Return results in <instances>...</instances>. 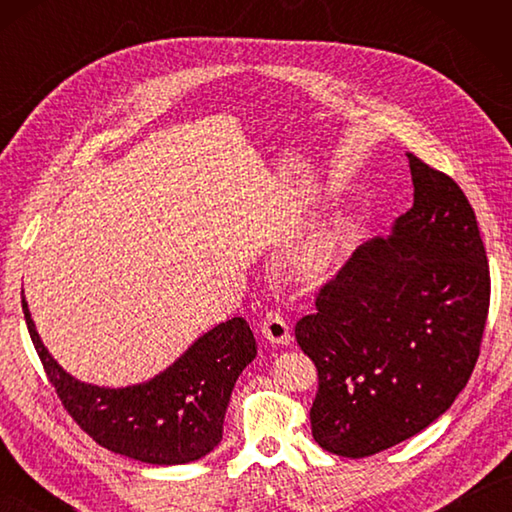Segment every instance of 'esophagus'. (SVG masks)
<instances>
[{"label": "esophagus", "instance_id": "esophagus-1", "mask_svg": "<svg viewBox=\"0 0 512 512\" xmlns=\"http://www.w3.org/2000/svg\"><path fill=\"white\" fill-rule=\"evenodd\" d=\"M262 334L270 343L288 345L290 343V328H288V321L284 319V314H281L279 310L266 312V317L262 319Z\"/></svg>", "mask_w": 512, "mask_h": 512}]
</instances>
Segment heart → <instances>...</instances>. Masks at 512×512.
I'll return each instance as SVG.
<instances>
[{
  "label": "heart",
  "instance_id": "b5f03b06",
  "mask_svg": "<svg viewBox=\"0 0 512 512\" xmlns=\"http://www.w3.org/2000/svg\"><path fill=\"white\" fill-rule=\"evenodd\" d=\"M321 264H323V257H321V255H312V257L308 259L306 268H308V270H319Z\"/></svg>",
  "mask_w": 512,
  "mask_h": 512
}]
</instances>
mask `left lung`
<instances>
[{"instance_id": "8db88e82", "label": "left lung", "mask_w": 512, "mask_h": 512, "mask_svg": "<svg viewBox=\"0 0 512 512\" xmlns=\"http://www.w3.org/2000/svg\"><path fill=\"white\" fill-rule=\"evenodd\" d=\"M413 206L319 288L295 339L319 374L314 442L367 458L447 411L480 356L491 273L458 182L407 154Z\"/></svg>"}]
</instances>
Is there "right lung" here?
I'll use <instances>...</instances> for the list:
<instances>
[{
	"instance_id": "1",
	"label": "right lung",
	"mask_w": 512,
	"mask_h": 512,
	"mask_svg": "<svg viewBox=\"0 0 512 512\" xmlns=\"http://www.w3.org/2000/svg\"><path fill=\"white\" fill-rule=\"evenodd\" d=\"M32 345L63 409L88 436L114 453L147 464H187L222 440L224 413L237 376L257 356L242 317L220 323L149 383L107 389L65 374L43 347L21 292Z\"/></svg>"
}]
</instances>
